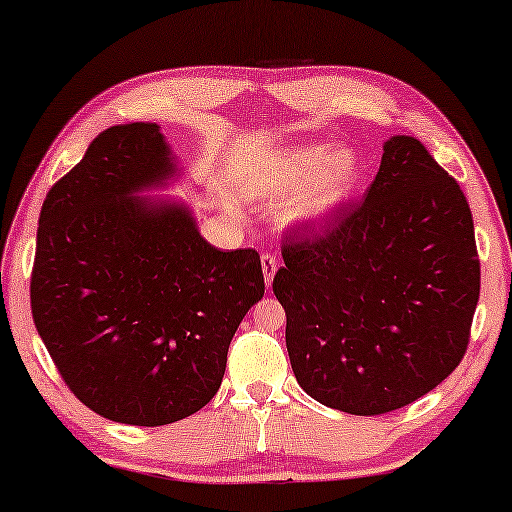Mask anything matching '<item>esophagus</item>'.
I'll return each instance as SVG.
<instances>
[{"mask_svg":"<svg viewBox=\"0 0 512 512\" xmlns=\"http://www.w3.org/2000/svg\"><path fill=\"white\" fill-rule=\"evenodd\" d=\"M262 271H264L266 287H271L273 276H276V271H278V259L273 255H262Z\"/></svg>","mask_w":512,"mask_h":512,"instance_id":"34e87169","label":"esophagus"}]
</instances>
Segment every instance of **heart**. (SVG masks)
Instances as JSON below:
<instances>
[{"label": "heart", "mask_w": 512, "mask_h": 512, "mask_svg": "<svg viewBox=\"0 0 512 512\" xmlns=\"http://www.w3.org/2000/svg\"><path fill=\"white\" fill-rule=\"evenodd\" d=\"M362 176L355 148L304 143L259 160L255 187L271 199L293 194L283 208L287 227H318L355 197Z\"/></svg>", "instance_id": "heart-1"}]
</instances>
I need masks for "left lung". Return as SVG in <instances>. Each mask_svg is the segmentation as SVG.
<instances>
[{
	"label": "left lung",
	"mask_w": 512,
	"mask_h": 512,
	"mask_svg": "<svg viewBox=\"0 0 512 512\" xmlns=\"http://www.w3.org/2000/svg\"><path fill=\"white\" fill-rule=\"evenodd\" d=\"M283 259L290 364L322 406L390 413L462 362L480 297L471 208L415 136L387 139L364 199L325 234L287 239Z\"/></svg>",
	"instance_id": "left-lung-1"
}]
</instances>
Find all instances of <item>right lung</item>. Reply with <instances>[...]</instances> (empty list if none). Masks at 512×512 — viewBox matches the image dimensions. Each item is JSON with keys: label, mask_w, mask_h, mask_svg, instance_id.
<instances>
[{"label": "right lung", "mask_w": 512, "mask_h": 512, "mask_svg": "<svg viewBox=\"0 0 512 512\" xmlns=\"http://www.w3.org/2000/svg\"><path fill=\"white\" fill-rule=\"evenodd\" d=\"M181 178L160 125L127 122L41 206L34 325L69 390L106 420L162 427L204 408L264 297L255 250L211 246L190 204L150 197Z\"/></svg>", "instance_id": "add662e5"}]
</instances>
